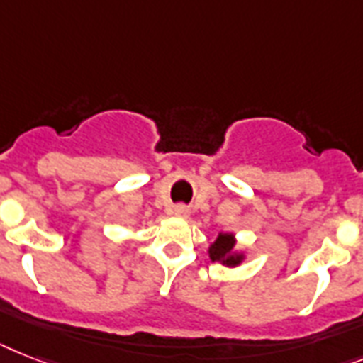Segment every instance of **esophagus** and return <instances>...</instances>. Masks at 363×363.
Masks as SVG:
<instances>
[{"label":"esophagus","instance_id":"esophagus-1","mask_svg":"<svg viewBox=\"0 0 363 363\" xmlns=\"http://www.w3.org/2000/svg\"><path fill=\"white\" fill-rule=\"evenodd\" d=\"M172 213L176 215V217H189V213H191V209L187 208V206H184V203H178V206H174L172 208Z\"/></svg>","mask_w":363,"mask_h":363}]
</instances>
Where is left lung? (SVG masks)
Returning a JSON list of instances; mask_svg holds the SVG:
<instances>
[{"instance_id":"8db88e82","label":"left lung","mask_w":363,"mask_h":363,"mask_svg":"<svg viewBox=\"0 0 363 363\" xmlns=\"http://www.w3.org/2000/svg\"><path fill=\"white\" fill-rule=\"evenodd\" d=\"M209 257L211 262H220L226 267H238L239 263L245 259L241 252H235V238L233 233L220 232L217 235L211 247H209Z\"/></svg>"}]
</instances>
